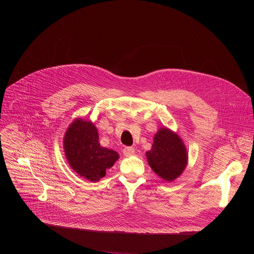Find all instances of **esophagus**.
I'll return each instance as SVG.
<instances>
[{
	"label": "esophagus",
	"instance_id": "1",
	"mask_svg": "<svg viewBox=\"0 0 254 254\" xmlns=\"http://www.w3.org/2000/svg\"><path fill=\"white\" fill-rule=\"evenodd\" d=\"M123 152H124L125 156L129 157V156H131V155H134V154H135V148H134V147H125Z\"/></svg>",
	"mask_w": 254,
	"mask_h": 254
}]
</instances>
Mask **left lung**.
Segmentation results:
<instances>
[{"mask_svg": "<svg viewBox=\"0 0 254 254\" xmlns=\"http://www.w3.org/2000/svg\"><path fill=\"white\" fill-rule=\"evenodd\" d=\"M146 156L151 169L167 181L179 177L188 163L183 142L178 135L166 127L156 132L151 150L146 152Z\"/></svg>", "mask_w": 254, "mask_h": 254, "instance_id": "left-lung-1", "label": "left lung"}]
</instances>
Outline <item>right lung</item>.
<instances>
[{
  "label": "right lung",
  "instance_id": "obj_1",
  "mask_svg": "<svg viewBox=\"0 0 254 254\" xmlns=\"http://www.w3.org/2000/svg\"><path fill=\"white\" fill-rule=\"evenodd\" d=\"M64 148L71 168L90 181L103 178L118 159L116 151L100 145L95 125L81 119H76L66 130Z\"/></svg>",
  "mask_w": 254,
  "mask_h": 254
}]
</instances>
